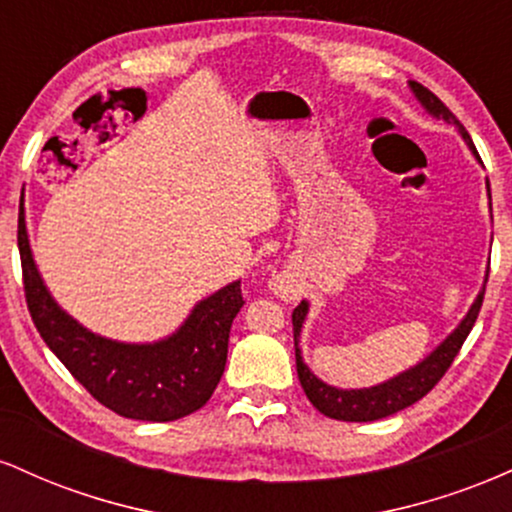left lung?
I'll list each match as a JSON object with an SVG mask.
<instances>
[{
  "instance_id": "left-lung-1",
  "label": "left lung",
  "mask_w": 512,
  "mask_h": 512,
  "mask_svg": "<svg viewBox=\"0 0 512 512\" xmlns=\"http://www.w3.org/2000/svg\"><path fill=\"white\" fill-rule=\"evenodd\" d=\"M409 86L428 113L443 117L445 122H452V125L460 129L462 139L467 142L469 149H472V154L479 158L472 139H469L467 129H464L462 122L450 113L448 105L440 101L436 93H431L426 86H421L419 81H411ZM484 291L486 286L481 289L472 308H469L467 317L460 322V327H457V330L452 332L431 356H426L419 366L404 370V373H399L397 378L387 380L383 385L363 387V390H337V387L322 383L320 378H315V375L310 373V368L305 366L301 349H298V337H301L305 313H308V303L303 301L296 310H293L291 320H293V346H296L298 380H301L303 392L308 395L310 404H313L320 414L330 416V419H337V421H378L411 407L414 402H419L421 397H426L428 392L440 383V378L448 373V368L452 366V361H455V356L460 354L464 339H467V334L472 332L474 322H477L479 317L481 303H484Z\"/></svg>"
}]
</instances>
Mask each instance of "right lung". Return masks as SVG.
Here are the masks:
<instances>
[{"instance_id":"right-lung-1","label":"right lung","mask_w":512,"mask_h":512,"mask_svg":"<svg viewBox=\"0 0 512 512\" xmlns=\"http://www.w3.org/2000/svg\"><path fill=\"white\" fill-rule=\"evenodd\" d=\"M19 252L28 313L40 337L96 402L137 421H175L209 402L226 368L233 317L245 303L240 281L199 303L173 337L120 344L96 337L57 308L35 269L23 216Z\"/></svg>"}]
</instances>
